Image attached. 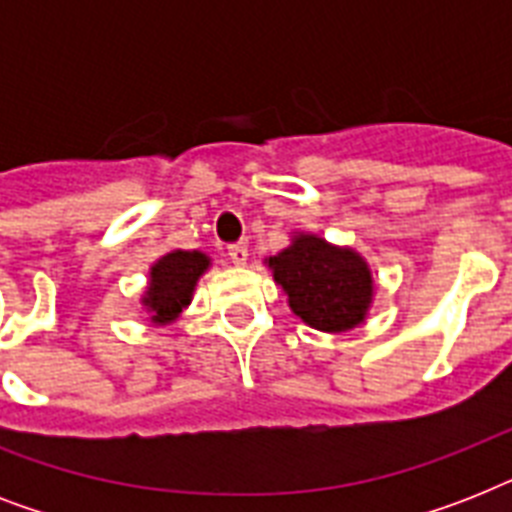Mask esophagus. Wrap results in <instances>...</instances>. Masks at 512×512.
Wrapping results in <instances>:
<instances>
[{"label":"esophagus","mask_w":512,"mask_h":512,"mask_svg":"<svg viewBox=\"0 0 512 512\" xmlns=\"http://www.w3.org/2000/svg\"><path fill=\"white\" fill-rule=\"evenodd\" d=\"M228 257H231L233 265H247L249 260V247L247 244H233V247H228Z\"/></svg>","instance_id":"1"}]
</instances>
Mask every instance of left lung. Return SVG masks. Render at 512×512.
I'll use <instances>...</instances> for the list:
<instances>
[{"instance_id":"1","label":"left lung","mask_w":512,"mask_h":512,"mask_svg":"<svg viewBox=\"0 0 512 512\" xmlns=\"http://www.w3.org/2000/svg\"><path fill=\"white\" fill-rule=\"evenodd\" d=\"M297 319L340 335L364 324L374 303V276L361 252L295 231L279 255L265 260Z\"/></svg>"}]
</instances>
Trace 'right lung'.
I'll return each mask as SVG.
<instances>
[{
	"instance_id": "1",
	"label": "right lung",
	"mask_w": 512,
	"mask_h": 512,
	"mask_svg": "<svg viewBox=\"0 0 512 512\" xmlns=\"http://www.w3.org/2000/svg\"><path fill=\"white\" fill-rule=\"evenodd\" d=\"M209 265L212 260L201 249H170L148 268V284L140 295V305L151 327H167L180 319Z\"/></svg>"
}]
</instances>
